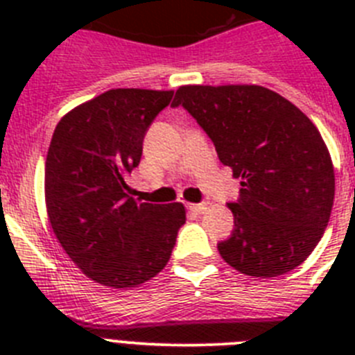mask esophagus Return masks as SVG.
Wrapping results in <instances>:
<instances>
[{
  "mask_svg": "<svg viewBox=\"0 0 355 355\" xmlns=\"http://www.w3.org/2000/svg\"><path fill=\"white\" fill-rule=\"evenodd\" d=\"M187 208L192 213H196V215H200V213H205L208 209V205H188Z\"/></svg>",
  "mask_w": 355,
  "mask_h": 355,
  "instance_id": "34e87169",
  "label": "esophagus"
}]
</instances>
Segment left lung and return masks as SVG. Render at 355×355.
<instances>
[{
	"mask_svg": "<svg viewBox=\"0 0 355 355\" xmlns=\"http://www.w3.org/2000/svg\"><path fill=\"white\" fill-rule=\"evenodd\" d=\"M172 106L196 119L241 180L240 197L229 202L233 233L216 245L224 261L261 279L306 261L334 202V167L315 124L259 85H184Z\"/></svg>",
	"mask_w": 355,
	"mask_h": 355,
	"instance_id": "8db88e82",
	"label": "left lung"
}]
</instances>
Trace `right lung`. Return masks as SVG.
<instances>
[{
  "instance_id": "add662e5",
  "label": "right lung",
  "mask_w": 355,
  "mask_h": 355,
  "mask_svg": "<svg viewBox=\"0 0 355 355\" xmlns=\"http://www.w3.org/2000/svg\"><path fill=\"white\" fill-rule=\"evenodd\" d=\"M172 90L112 89L60 119L46 158L53 233L87 277L135 288L163 270L187 220L184 206L135 202L126 175Z\"/></svg>"
}]
</instances>
